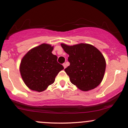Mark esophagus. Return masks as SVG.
Masks as SVG:
<instances>
[{
    "mask_svg": "<svg viewBox=\"0 0 128 128\" xmlns=\"http://www.w3.org/2000/svg\"><path fill=\"white\" fill-rule=\"evenodd\" d=\"M63 66H64V69H65V68H66V64H63Z\"/></svg>",
    "mask_w": 128,
    "mask_h": 128,
    "instance_id": "1",
    "label": "esophagus"
}]
</instances>
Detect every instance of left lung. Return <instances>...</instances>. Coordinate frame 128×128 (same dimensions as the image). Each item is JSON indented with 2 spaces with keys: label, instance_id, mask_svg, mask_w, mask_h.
<instances>
[{
  "label": "left lung",
  "instance_id": "8db88e82",
  "mask_svg": "<svg viewBox=\"0 0 128 128\" xmlns=\"http://www.w3.org/2000/svg\"><path fill=\"white\" fill-rule=\"evenodd\" d=\"M68 55L70 65L64 69L71 83L82 91L97 87L104 78L106 62L104 56L95 46L87 44L69 46L61 44Z\"/></svg>",
  "mask_w": 128,
  "mask_h": 128
}]
</instances>
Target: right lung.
<instances>
[{"instance_id":"1","label":"right lung","mask_w":128,"mask_h":128,"mask_svg":"<svg viewBox=\"0 0 128 128\" xmlns=\"http://www.w3.org/2000/svg\"><path fill=\"white\" fill-rule=\"evenodd\" d=\"M54 47L42 44L30 50L22 58L20 66L21 76L31 90L41 92L54 83L56 76L64 69L52 53Z\"/></svg>"}]
</instances>
